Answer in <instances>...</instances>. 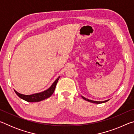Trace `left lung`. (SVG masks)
Returning <instances> with one entry per match:
<instances>
[{
    "mask_svg": "<svg viewBox=\"0 0 134 134\" xmlns=\"http://www.w3.org/2000/svg\"><path fill=\"white\" fill-rule=\"evenodd\" d=\"M81 97H82V98L83 99H85V100L86 101H88V102H90L91 103H97V104H99V103H105L106 102H108V100H105V101H102V102H100V101H94V100H90V99H88L87 98H86V97H83L81 96Z\"/></svg>",
    "mask_w": 134,
    "mask_h": 134,
    "instance_id": "obj_1",
    "label": "left lung"
}]
</instances>
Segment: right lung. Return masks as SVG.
Listing matches in <instances>:
<instances>
[{
	"label": "right lung",
	"mask_w": 134,
	"mask_h": 134,
	"mask_svg": "<svg viewBox=\"0 0 134 134\" xmlns=\"http://www.w3.org/2000/svg\"><path fill=\"white\" fill-rule=\"evenodd\" d=\"M59 79H60V76L56 79L55 81L53 83V85L51 86V87H49L48 89L44 90V92L37 93L30 95H25L19 93L17 92L16 90H14L16 94L20 98L24 100L29 102H40L41 100H43L48 98V97H50L51 95L53 94Z\"/></svg>",
	"instance_id": "right-lung-1"
}]
</instances>
